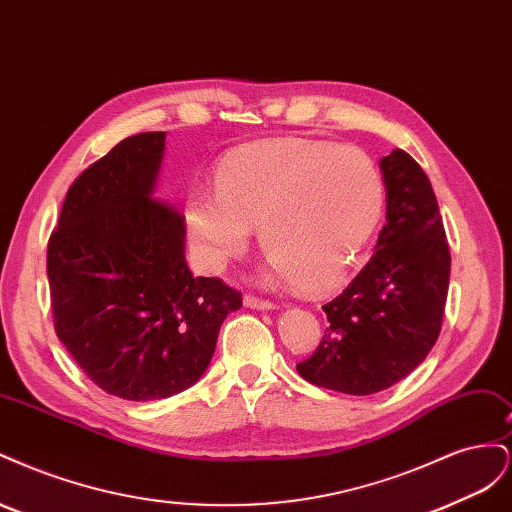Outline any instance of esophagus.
Returning a JSON list of instances; mask_svg holds the SVG:
<instances>
[{
    "label": "esophagus",
    "instance_id": "34e87169",
    "mask_svg": "<svg viewBox=\"0 0 512 512\" xmlns=\"http://www.w3.org/2000/svg\"><path fill=\"white\" fill-rule=\"evenodd\" d=\"M243 305L250 307V309H273L275 305L269 301V299H262V297H256V294H243Z\"/></svg>",
    "mask_w": 512,
    "mask_h": 512
}]
</instances>
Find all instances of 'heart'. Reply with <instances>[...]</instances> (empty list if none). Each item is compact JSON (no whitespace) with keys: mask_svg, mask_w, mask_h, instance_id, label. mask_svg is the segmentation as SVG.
Wrapping results in <instances>:
<instances>
[{"mask_svg":"<svg viewBox=\"0 0 512 512\" xmlns=\"http://www.w3.org/2000/svg\"><path fill=\"white\" fill-rule=\"evenodd\" d=\"M384 181L367 153L307 138H269L228 151L213 192L194 188L183 220L207 271L237 258L250 226L277 277L309 292L342 284L380 222Z\"/></svg>","mask_w":512,"mask_h":512,"instance_id":"heart-1","label":"heart"}]
</instances>
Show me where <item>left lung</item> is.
Wrapping results in <instances>:
<instances>
[{"label":"left lung","instance_id":"obj_1","mask_svg":"<svg viewBox=\"0 0 512 512\" xmlns=\"http://www.w3.org/2000/svg\"><path fill=\"white\" fill-rule=\"evenodd\" d=\"M386 224L348 288L322 305L329 327L299 376L322 389L371 395L425 361L442 329L451 252L425 170L395 149L380 162Z\"/></svg>","mask_w":512,"mask_h":512}]
</instances>
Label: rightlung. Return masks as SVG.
<instances>
[{
    "label": "right lung",
    "mask_w": 512,
    "mask_h": 512,
    "mask_svg": "<svg viewBox=\"0 0 512 512\" xmlns=\"http://www.w3.org/2000/svg\"><path fill=\"white\" fill-rule=\"evenodd\" d=\"M164 132H141L87 166L66 194L46 247L55 333L108 395L149 401L207 369L241 292L194 277L185 224L153 200Z\"/></svg>",
    "instance_id": "1"
}]
</instances>
